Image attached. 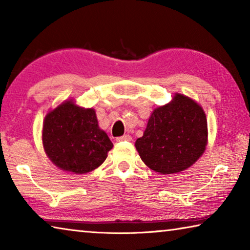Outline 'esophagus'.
Masks as SVG:
<instances>
[{
    "mask_svg": "<svg viewBox=\"0 0 250 250\" xmlns=\"http://www.w3.org/2000/svg\"><path fill=\"white\" fill-rule=\"evenodd\" d=\"M131 138L129 134H125V135H122V137H118L117 138V141L118 142H121V141H131Z\"/></svg>",
    "mask_w": 250,
    "mask_h": 250,
    "instance_id": "obj_1",
    "label": "esophagus"
}]
</instances>
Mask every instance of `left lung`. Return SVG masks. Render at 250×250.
<instances>
[{"label":"left lung","instance_id":"8db88e82","mask_svg":"<svg viewBox=\"0 0 250 250\" xmlns=\"http://www.w3.org/2000/svg\"><path fill=\"white\" fill-rule=\"evenodd\" d=\"M206 145L204 110L181 94L153 110L143 135L135 141L146 166L161 174H173L193 166L204 153Z\"/></svg>","mask_w":250,"mask_h":250}]
</instances>
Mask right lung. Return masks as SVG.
<instances>
[{"label": "right lung", "mask_w": 250, "mask_h": 250, "mask_svg": "<svg viewBox=\"0 0 250 250\" xmlns=\"http://www.w3.org/2000/svg\"><path fill=\"white\" fill-rule=\"evenodd\" d=\"M43 146L61 170L84 174L107 159L112 142L98 125L95 110L66 100L49 111L43 124Z\"/></svg>", "instance_id": "obj_1"}]
</instances>
